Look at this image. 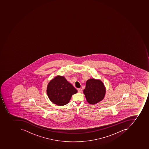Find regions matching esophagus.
<instances>
[{"label":"esophagus","mask_w":149,"mask_h":149,"mask_svg":"<svg viewBox=\"0 0 149 149\" xmlns=\"http://www.w3.org/2000/svg\"><path fill=\"white\" fill-rule=\"evenodd\" d=\"M77 90H78V92L79 93H81V92H82V89H81V88H78Z\"/></svg>","instance_id":"1"}]
</instances>
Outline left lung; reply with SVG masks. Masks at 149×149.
<instances>
[{"label":"left lung","instance_id":"left-lung-1","mask_svg":"<svg viewBox=\"0 0 149 149\" xmlns=\"http://www.w3.org/2000/svg\"><path fill=\"white\" fill-rule=\"evenodd\" d=\"M83 92L87 102L89 104H95L104 99L106 88L100 80L90 78L86 81Z\"/></svg>","mask_w":149,"mask_h":149}]
</instances>
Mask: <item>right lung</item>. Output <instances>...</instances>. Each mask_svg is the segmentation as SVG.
<instances>
[{"instance_id": "right-lung-1", "label": "right lung", "mask_w": 149, "mask_h": 149, "mask_svg": "<svg viewBox=\"0 0 149 149\" xmlns=\"http://www.w3.org/2000/svg\"><path fill=\"white\" fill-rule=\"evenodd\" d=\"M77 93V90L63 76H57L47 85V94L49 100L59 106L68 104L72 95Z\"/></svg>"}]
</instances>
